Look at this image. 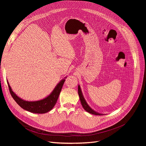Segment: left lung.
<instances>
[{
  "label": "left lung",
  "mask_w": 146,
  "mask_h": 146,
  "mask_svg": "<svg viewBox=\"0 0 146 146\" xmlns=\"http://www.w3.org/2000/svg\"><path fill=\"white\" fill-rule=\"evenodd\" d=\"M78 94H79V98H80V102L82 104V106L83 107V108L85 109V110L86 111H87L88 112L90 113H92V114H94V115H101V113H98L97 112L94 111L88 105V104L86 103V101L85 98H84L83 95H82V90L80 89V86L79 85L78 86Z\"/></svg>",
  "instance_id": "obj_1"
}]
</instances>
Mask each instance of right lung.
Returning <instances> with one entry per match:
<instances>
[{
	"mask_svg": "<svg viewBox=\"0 0 146 146\" xmlns=\"http://www.w3.org/2000/svg\"><path fill=\"white\" fill-rule=\"evenodd\" d=\"M64 82L65 79L61 80L52 92V93L47 98L40 101L33 102L24 101L19 98L12 90L8 82L7 84L12 97L22 108L35 113H44L51 111L56 105Z\"/></svg>",
	"mask_w": 146,
	"mask_h": 146,
	"instance_id": "obj_1",
	"label": "right lung"
}]
</instances>
